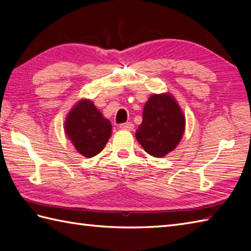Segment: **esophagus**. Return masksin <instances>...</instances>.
I'll use <instances>...</instances> for the list:
<instances>
[{"instance_id":"34e87169","label":"esophagus","mask_w":251,"mask_h":251,"mask_svg":"<svg viewBox=\"0 0 251 251\" xmlns=\"http://www.w3.org/2000/svg\"><path fill=\"white\" fill-rule=\"evenodd\" d=\"M134 127L135 126L131 122H127V123H124V124L120 125V128L124 129V130H132V129H134Z\"/></svg>"}]
</instances>
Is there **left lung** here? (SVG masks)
<instances>
[{"label": "left lung", "mask_w": 251, "mask_h": 251, "mask_svg": "<svg viewBox=\"0 0 251 251\" xmlns=\"http://www.w3.org/2000/svg\"><path fill=\"white\" fill-rule=\"evenodd\" d=\"M184 129L185 117L174 96L153 94L143 108L136 138L150 155L164 157L177 148Z\"/></svg>", "instance_id": "obj_1"}]
</instances>
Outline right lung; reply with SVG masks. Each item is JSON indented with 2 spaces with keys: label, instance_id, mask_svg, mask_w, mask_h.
Listing matches in <instances>:
<instances>
[{
  "label": "right lung",
  "instance_id": "obj_1",
  "mask_svg": "<svg viewBox=\"0 0 251 251\" xmlns=\"http://www.w3.org/2000/svg\"><path fill=\"white\" fill-rule=\"evenodd\" d=\"M65 132L75 150L90 158L103 150L111 137L112 125L92 100L81 99L67 114Z\"/></svg>",
  "mask_w": 251,
  "mask_h": 251
}]
</instances>
